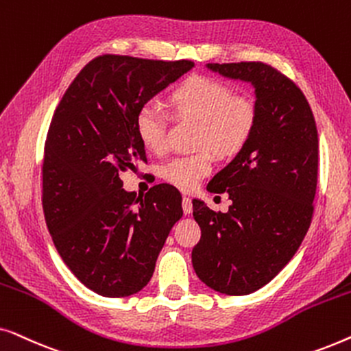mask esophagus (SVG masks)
I'll return each instance as SVG.
<instances>
[{"label":"esophagus","instance_id":"obj_1","mask_svg":"<svg viewBox=\"0 0 351 351\" xmlns=\"http://www.w3.org/2000/svg\"><path fill=\"white\" fill-rule=\"evenodd\" d=\"M182 209H184L185 214H191V210H193V204H191V199L189 196L182 198Z\"/></svg>","mask_w":351,"mask_h":351}]
</instances>
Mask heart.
<instances>
[{
  "mask_svg": "<svg viewBox=\"0 0 351 351\" xmlns=\"http://www.w3.org/2000/svg\"><path fill=\"white\" fill-rule=\"evenodd\" d=\"M177 117L198 121L195 155L172 158L162 166V179L180 190H191L213 169V150L220 158L237 156L251 141L257 124V105L251 97L234 94L223 81L190 76L169 94ZM136 131L142 145L153 153L167 148V117L156 105L138 110Z\"/></svg>",
  "mask_w": 351,
  "mask_h": 351,
  "instance_id": "obj_1",
  "label": "heart"
}]
</instances>
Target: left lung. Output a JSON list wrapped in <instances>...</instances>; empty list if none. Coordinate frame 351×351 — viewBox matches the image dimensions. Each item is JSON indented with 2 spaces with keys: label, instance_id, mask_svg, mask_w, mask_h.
<instances>
[{
  "label": "left lung",
  "instance_id": "8db88e82",
  "mask_svg": "<svg viewBox=\"0 0 351 351\" xmlns=\"http://www.w3.org/2000/svg\"><path fill=\"white\" fill-rule=\"evenodd\" d=\"M256 88L251 141L214 176L208 190L227 191L228 213L193 199L201 239L191 251L196 275L210 289L246 295L270 282L308 232L318 185V131L299 86L263 62L208 64Z\"/></svg>",
  "mask_w": 351,
  "mask_h": 351
}]
</instances>
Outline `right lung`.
Masks as SVG:
<instances>
[{"label":"right lung","instance_id":"add662e5","mask_svg":"<svg viewBox=\"0 0 351 351\" xmlns=\"http://www.w3.org/2000/svg\"><path fill=\"white\" fill-rule=\"evenodd\" d=\"M193 66L99 56L76 75L52 117L43 160L46 225L65 265L104 297H128L148 285L184 214L172 185L137 196L119 176L147 161L136 131L138 110Z\"/></svg>","mask_w":351,"mask_h":351}]
</instances>
